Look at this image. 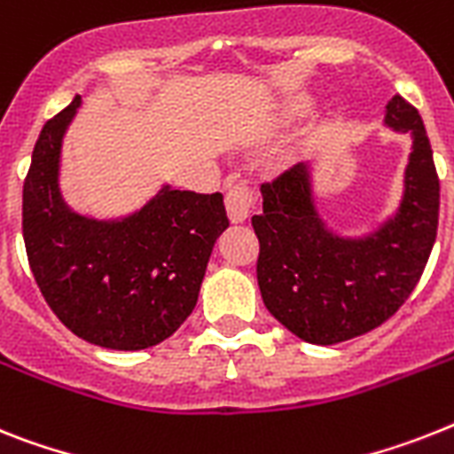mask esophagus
I'll list each match as a JSON object with an SVG mask.
<instances>
[{
	"instance_id": "1",
	"label": "esophagus",
	"mask_w": 454,
	"mask_h": 454,
	"mask_svg": "<svg viewBox=\"0 0 454 454\" xmlns=\"http://www.w3.org/2000/svg\"><path fill=\"white\" fill-rule=\"evenodd\" d=\"M224 206H227V215H230L231 224H243L253 213V194L246 185H234L224 197Z\"/></svg>"
}]
</instances>
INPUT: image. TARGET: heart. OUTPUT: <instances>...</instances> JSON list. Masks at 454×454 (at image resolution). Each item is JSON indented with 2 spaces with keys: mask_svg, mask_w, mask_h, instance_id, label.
<instances>
[{
  "mask_svg": "<svg viewBox=\"0 0 454 454\" xmlns=\"http://www.w3.org/2000/svg\"><path fill=\"white\" fill-rule=\"evenodd\" d=\"M310 111V99L309 97H290L287 101H283L278 108V114H276V122L278 125H290V122H297V120H301L303 115L309 114ZM310 151V144L306 141V144L299 148L297 153H294V157H303L306 153Z\"/></svg>",
  "mask_w": 454,
  "mask_h": 454,
  "instance_id": "b5f03b06",
  "label": "heart"
}]
</instances>
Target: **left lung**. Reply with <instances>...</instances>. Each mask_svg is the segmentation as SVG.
<instances>
[{
    "label": "left lung",
    "mask_w": 454,
    "mask_h": 454,
    "mask_svg": "<svg viewBox=\"0 0 454 454\" xmlns=\"http://www.w3.org/2000/svg\"><path fill=\"white\" fill-rule=\"evenodd\" d=\"M383 125L411 137L395 211L359 234L339 231L317 197L310 164L262 185L257 283L276 320L316 346L380 327L418 286L438 227V176L425 125L403 97L385 104Z\"/></svg>",
    "instance_id": "8db88e82"
}]
</instances>
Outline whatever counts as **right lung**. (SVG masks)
I'll return each instance as SVG.
<instances>
[{"label":"right lung","mask_w":454,"mask_h":454,"mask_svg":"<svg viewBox=\"0 0 454 454\" xmlns=\"http://www.w3.org/2000/svg\"><path fill=\"white\" fill-rule=\"evenodd\" d=\"M83 99L48 120L22 187V236L36 286L76 336L111 350H145L192 313L213 246L227 227L223 194L162 183L122 215H85L67 204L62 144Z\"/></svg>","instance_id":"1"}]
</instances>
